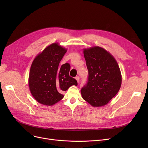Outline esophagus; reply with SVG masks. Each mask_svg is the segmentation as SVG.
<instances>
[{
	"label": "esophagus",
	"instance_id": "34e87169",
	"mask_svg": "<svg viewBox=\"0 0 148 148\" xmlns=\"http://www.w3.org/2000/svg\"><path fill=\"white\" fill-rule=\"evenodd\" d=\"M75 79H76V80L77 81V82L79 83V81H80V77H79V76H77V77H75Z\"/></svg>",
	"mask_w": 148,
	"mask_h": 148
}]
</instances>
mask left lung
Listing matches in <instances>:
<instances>
[{
  "label": "left lung",
  "mask_w": 148,
  "mask_h": 148,
  "mask_svg": "<svg viewBox=\"0 0 148 148\" xmlns=\"http://www.w3.org/2000/svg\"><path fill=\"white\" fill-rule=\"evenodd\" d=\"M89 76L81 89L84 100L93 107L106 105L119 92L122 83L119 66L114 58L98 46L84 49Z\"/></svg>",
  "instance_id": "left-lung-1"
}]
</instances>
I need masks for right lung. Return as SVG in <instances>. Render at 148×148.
I'll return each instance as SVG.
<instances>
[{"mask_svg": "<svg viewBox=\"0 0 148 148\" xmlns=\"http://www.w3.org/2000/svg\"><path fill=\"white\" fill-rule=\"evenodd\" d=\"M67 50L58 42L53 43L34 59L29 76L31 94L39 103L53 106L64 98L62 93L77 80L69 75L70 65L59 64Z\"/></svg>", "mask_w": 148, "mask_h": 148, "instance_id": "1", "label": "right lung"}]
</instances>
